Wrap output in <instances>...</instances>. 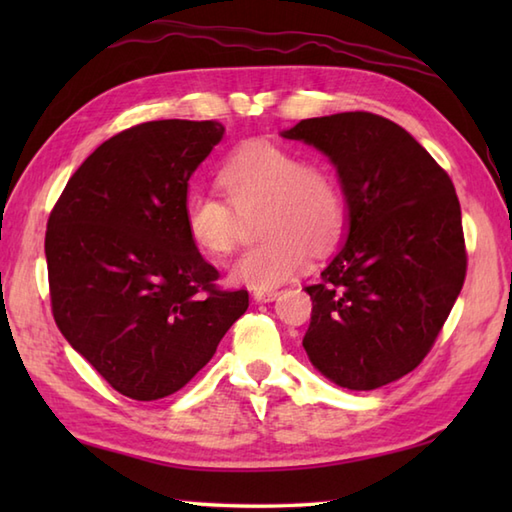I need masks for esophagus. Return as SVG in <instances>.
I'll list each match as a JSON object with an SVG mask.
<instances>
[{
    "mask_svg": "<svg viewBox=\"0 0 512 512\" xmlns=\"http://www.w3.org/2000/svg\"><path fill=\"white\" fill-rule=\"evenodd\" d=\"M277 297H279V290L277 288H257V290H253V299L255 301L266 303V301H275Z\"/></svg>",
    "mask_w": 512,
    "mask_h": 512,
    "instance_id": "obj_1",
    "label": "esophagus"
}]
</instances>
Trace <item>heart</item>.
Wrapping results in <instances>:
<instances>
[{
	"label": "heart",
	"mask_w": 512,
	"mask_h": 512,
	"mask_svg": "<svg viewBox=\"0 0 512 512\" xmlns=\"http://www.w3.org/2000/svg\"><path fill=\"white\" fill-rule=\"evenodd\" d=\"M224 198L195 191L184 202V226L200 250L228 255L237 244L239 215L262 206L257 233L264 237L228 268L233 284L273 288L310 262V250L328 253L341 235L345 202L334 171L301 160L295 149L255 138L239 145L217 173Z\"/></svg>",
	"instance_id": "1"
}]
</instances>
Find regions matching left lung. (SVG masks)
Returning <instances> with one entry per match:
<instances>
[{"mask_svg": "<svg viewBox=\"0 0 512 512\" xmlns=\"http://www.w3.org/2000/svg\"><path fill=\"white\" fill-rule=\"evenodd\" d=\"M330 158L347 204V239L312 299L303 350L354 391L416 369L466 275L462 211L451 178L400 125L369 112L306 118L281 132Z\"/></svg>", "mask_w": 512, "mask_h": 512, "instance_id": "1", "label": "left lung"}]
</instances>
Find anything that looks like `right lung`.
<instances>
[{"label": "right lung", "instance_id": "right-lung-1", "mask_svg": "<svg viewBox=\"0 0 512 512\" xmlns=\"http://www.w3.org/2000/svg\"><path fill=\"white\" fill-rule=\"evenodd\" d=\"M224 136L217 121H151L94 149L46 231L52 314L123 396L176 394L248 308L220 290L184 226L189 180Z\"/></svg>", "mask_w": 512, "mask_h": 512}]
</instances>
